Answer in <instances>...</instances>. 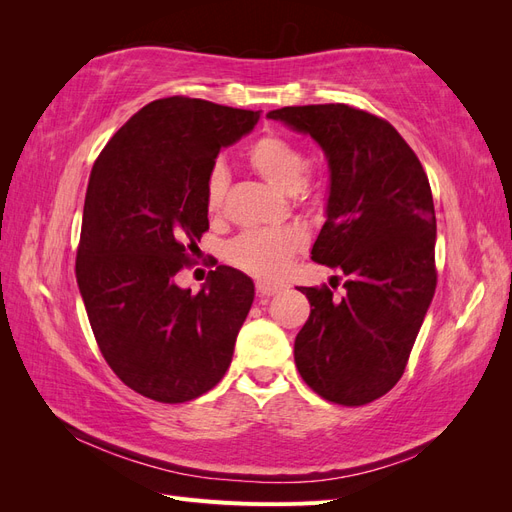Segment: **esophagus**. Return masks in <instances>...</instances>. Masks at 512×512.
Here are the masks:
<instances>
[{
    "mask_svg": "<svg viewBox=\"0 0 512 512\" xmlns=\"http://www.w3.org/2000/svg\"><path fill=\"white\" fill-rule=\"evenodd\" d=\"M284 290V284H275V282H258L256 284V292L260 294V297H273V294L282 292Z\"/></svg>",
    "mask_w": 512,
    "mask_h": 512,
    "instance_id": "1",
    "label": "esophagus"
}]
</instances>
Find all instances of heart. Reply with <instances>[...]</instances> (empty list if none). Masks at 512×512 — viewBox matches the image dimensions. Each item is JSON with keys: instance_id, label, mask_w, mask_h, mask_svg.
<instances>
[{"instance_id": "1", "label": "heart", "mask_w": 512, "mask_h": 512, "mask_svg": "<svg viewBox=\"0 0 512 512\" xmlns=\"http://www.w3.org/2000/svg\"><path fill=\"white\" fill-rule=\"evenodd\" d=\"M247 162L262 179L284 192H297L305 181V153L284 136L267 134L258 138L247 151ZM226 188V168L222 164H215L205 190V205L211 215L220 213ZM303 245L305 232L299 226L256 228L232 239L226 247V258L245 273L262 277V280H273V277L282 275L288 269L292 256L303 250Z\"/></svg>"}]
</instances>
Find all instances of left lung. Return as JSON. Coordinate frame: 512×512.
Returning a JSON list of instances; mask_svg holds the SVG:
<instances>
[{
    "label": "left lung",
    "mask_w": 512,
    "mask_h": 512,
    "mask_svg": "<svg viewBox=\"0 0 512 512\" xmlns=\"http://www.w3.org/2000/svg\"><path fill=\"white\" fill-rule=\"evenodd\" d=\"M312 136L329 164L327 220L312 260L346 275V294L299 290L312 312L294 339L307 386L363 406L401 378L436 292V211L429 179L399 132L346 104L267 113Z\"/></svg>",
    "instance_id": "obj_1"
}]
</instances>
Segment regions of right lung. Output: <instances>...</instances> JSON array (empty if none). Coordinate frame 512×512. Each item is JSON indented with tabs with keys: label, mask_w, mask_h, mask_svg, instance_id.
Returning <instances> with one entry per match:
<instances>
[{
	"label": "right lung",
	"mask_w": 512,
	"mask_h": 512,
	"mask_svg": "<svg viewBox=\"0 0 512 512\" xmlns=\"http://www.w3.org/2000/svg\"><path fill=\"white\" fill-rule=\"evenodd\" d=\"M258 119L260 111L198 98L149 102L91 170L76 282L106 363L162 404L196 399L222 380L252 307L254 282L232 267L211 271L198 292L175 277L209 228L215 158Z\"/></svg>",
	"instance_id": "1"
}]
</instances>
